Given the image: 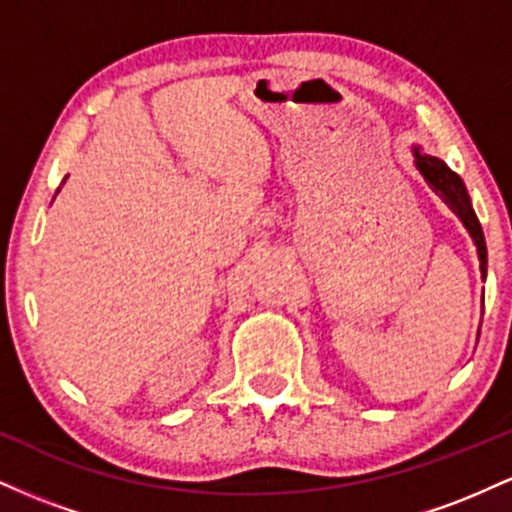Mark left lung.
Wrapping results in <instances>:
<instances>
[{
    "mask_svg": "<svg viewBox=\"0 0 512 512\" xmlns=\"http://www.w3.org/2000/svg\"><path fill=\"white\" fill-rule=\"evenodd\" d=\"M414 156H416V168L421 170V175H424V180L431 185V190L436 192V195L443 199V202L448 204V207L455 211L457 216H460L464 226H467L469 236H472L474 243H477L481 274L486 276L484 231H481V223L477 219V214H474L472 204H469V195H467V190H464L462 178L455 173V170H450L448 166H445V163L436 156L421 154L419 149H414Z\"/></svg>",
    "mask_w": 512,
    "mask_h": 512,
    "instance_id": "8db88e82",
    "label": "left lung"
}]
</instances>
